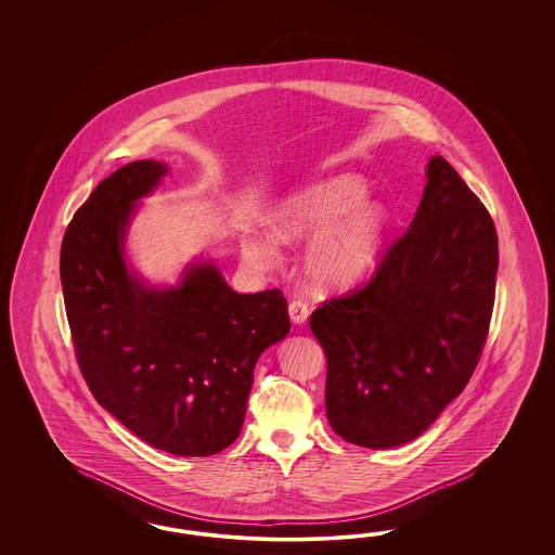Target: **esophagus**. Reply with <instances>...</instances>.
<instances>
[{
    "label": "esophagus",
    "mask_w": 555,
    "mask_h": 555,
    "mask_svg": "<svg viewBox=\"0 0 555 555\" xmlns=\"http://www.w3.org/2000/svg\"><path fill=\"white\" fill-rule=\"evenodd\" d=\"M288 315H291V321L297 323V325L305 323L307 318H309L307 302L302 301V299H293V301L288 302Z\"/></svg>",
    "instance_id": "34e87169"
}]
</instances>
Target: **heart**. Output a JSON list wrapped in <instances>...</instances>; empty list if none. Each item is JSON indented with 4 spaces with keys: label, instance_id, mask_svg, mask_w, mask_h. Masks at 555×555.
<instances>
[{
    "label": "heart",
    "instance_id": "heart-1",
    "mask_svg": "<svg viewBox=\"0 0 555 555\" xmlns=\"http://www.w3.org/2000/svg\"><path fill=\"white\" fill-rule=\"evenodd\" d=\"M387 209L366 202V186L352 175H337L297 189L269 214V232L283 246L301 244L302 274L320 288H346L369 272L383 250ZM264 235L244 240L246 258L260 269L279 264V250Z\"/></svg>",
    "mask_w": 555,
    "mask_h": 555
}]
</instances>
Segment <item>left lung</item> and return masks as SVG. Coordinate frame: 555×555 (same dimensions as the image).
Segmentation results:
<instances>
[{"label":"left lung","mask_w":555,"mask_h":555,"mask_svg":"<svg viewBox=\"0 0 555 555\" xmlns=\"http://www.w3.org/2000/svg\"><path fill=\"white\" fill-rule=\"evenodd\" d=\"M496 269L487 207L446 158L431 156L417 214L369 283L311 313L337 436L387 450L439 417L480 360Z\"/></svg>","instance_id":"8db88e82"}]
</instances>
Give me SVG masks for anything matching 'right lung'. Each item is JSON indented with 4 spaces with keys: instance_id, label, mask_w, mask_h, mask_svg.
I'll return each instance as SVG.
<instances>
[{
    "instance_id": "add662e5",
    "label": "right lung",
    "mask_w": 555,
    "mask_h": 555,
    "mask_svg": "<svg viewBox=\"0 0 555 555\" xmlns=\"http://www.w3.org/2000/svg\"><path fill=\"white\" fill-rule=\"evenodd\" d=\"M167 172L156 160L118 168L70 219L61 246L68 327L87 387L134 436L168 454H218L240 436L260 353L291 321L279 288L240 295L211 260L167 288L128 269L135 202Z\"/></svg>"
}]
</instances>
